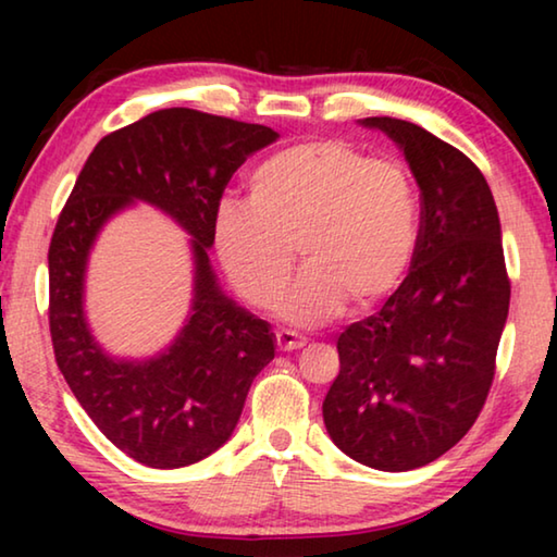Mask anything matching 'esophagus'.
Returning <instances> with one entry per match:
<instances>
[{
	"mask_svg": "<svg viewBox=\"0 0 557 557\" xmlns=\"http://www.w3.org/2000/svg\"><path fill=\"white\" fill-rule=\"evenodd\" d=\"M275 338H277L280 351H295V348H301V346L307 344L305 336L289 332V329H280V332L275 334Z\"/></svg>",
	"mask_w": 557,
	"mask_h": 557,
	"instance_id": "34e87169",
	"label": "esophagus"
}]
</instances>
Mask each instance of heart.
Listing matches in <instances>:
<instances>
[{
	"instance_id": "b5f03b06",
	"label": "heart",
	"mask_w": 557,
	"mask_h": 557,
	"mask_svg": "<svg viewBox=\"0 0 557 557\" xmlns=\"http://www.w3.org/2000/svg\"><path fill=\"white\" fill-rule=\"evenodd\" d=\"M250 201L225 199L213 221L215 252L235 289L297 324L371 309L408 272L420 233L418 188L395 159H373L344 139H307L270 154L248 178Z\"/></svg>"
}]
</instances>
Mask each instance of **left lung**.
<instances>
[{
  "label": "left lung",
  "instance_id": "8db88e82",
  "mask_svg": "<svg viewBox=\"0 0 557 557\" xmlns=\"http://www.w3.org/2000/svg\"><path fill=\"white\" fill-rule=\"evenodd\" d=\"M361 125L403 149L420 186V233L403 285L338 336L342 371L322 412L344 455L408 471L455 447L482 412L511 282L492 188L476 164L412 122Z\"/></svg>",
  "mask_w": 557,
  "mask_h": 557
}]
</instances>
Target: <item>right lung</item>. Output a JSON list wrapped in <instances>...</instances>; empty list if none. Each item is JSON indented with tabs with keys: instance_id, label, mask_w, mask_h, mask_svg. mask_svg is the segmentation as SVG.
Masks as SVG:
<instances>
[{
	"instance_id": "right-lung-1",
	"label": "right lung",
	"mask_w": 557,
	"mask_h": 557,
	"mask_svg": "<svg viewBox=\"0 0 557 557\" xmlns=\"http://www.w3.org/2000/svg\"><path fill=\"white\" fill-rule=\"evenodd\" d=\"M265 125L166 108L110 132L92 149L49 248V326L55 363L83 410L139 465L178 469L228 442L252 379L275 358L270 324L223 295L209 260L221 196L245 159L275 143ZM157 205L193 235L195 299L162 355L115 359L91 336L87 256L112 214Z\"/></svg>"
}]
</instances>
